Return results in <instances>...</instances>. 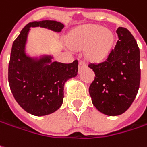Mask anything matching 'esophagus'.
Segmentation results:
<instances>
[{"instance_id":"34e87169","label":"esophagus","mask_w":147,"mask_h":147,"mask_svg":"<svg viewBox=\"0 0 147 147\" xmlns=\"http://www.w3.org/2000/svg\"><path fill=\"white\" fill-rule=\"evenodd\" d=\"M85 67H86V63H85L84 60H80V61H79V69H81V68H85Z\"/></svg>"}]
</instances>
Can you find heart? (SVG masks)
<instances>
[{
    "label": "heart",
    "mask_w": 147,
    "mask_h": 147,
    "mask_svg": "<svg viewBox=\"0 0 147 147\" xmlns=\"http://www.w3.org/2000/svg\"><path fill=\"white\" fill-rule=\"evenodd\" d=\"M74 46L85 47L87 55L94 60H102L105 58L114 42V36L109 30L102 29L97 25H86L78 28L71 37Z\"/></svg>",
    "instance_id": "1"
}]
</instances>
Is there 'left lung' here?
I'll return each instance as SVG.
<instances>
[{"label": "left lung", "mask_w": 147, "mask_h": 147, "mask_svg": "<svg viewBox=\"0 0 147 147\" xmlns=\"http://www.w3.org/2000/svg\"><path fill=\"white\" fill-rule=\"evenodd\" d=\"M118 41L107 58L90 63L95 74L89 92L92 103L101 113L115 116L125 112L135 100L141 81L140 49L125 27L116 30Z\"/></svg>", "instance_id": "1"}]
</instances>
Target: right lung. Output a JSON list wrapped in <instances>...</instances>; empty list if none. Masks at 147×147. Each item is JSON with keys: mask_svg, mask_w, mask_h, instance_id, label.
Instances as JSON below:
<instances>
[{"mask_svg": "<svg viewBox=\"0 0 147 147\" xmlns=\"http://www.w3.org/2000/svg\"><path fill=\"white\" fill-rule=\"evenodd\" d=\"M31 26H41L61 32L64 25L57 21H39L28 23L13 42L8 67L11 91L19 105L26 112L46 115L60 108L63 100V86L75 77L79 62L71 63L51 62V57L34 60L26 56L25 44Z\"/></svg>", "mask_w": 147, "mask_h": 147, "instance_id": "obj_1", "label": "right lung"}]
</instances>
